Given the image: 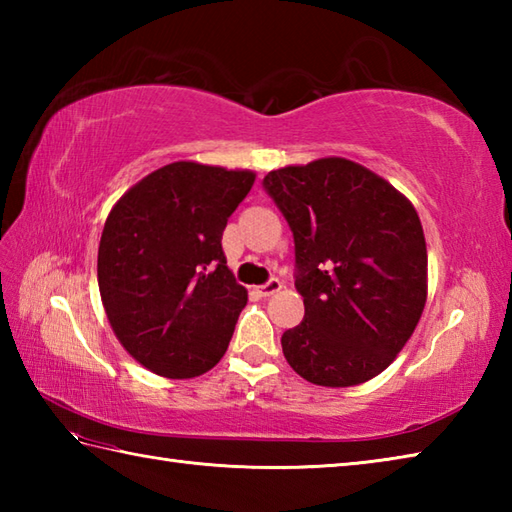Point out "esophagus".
I'll return each mask as SVG.
<instances>
[{"mask_svg":"<svg viewBox=\"0 0 512 512\" xmlns=\"http://www.w3.org/2000/svg\"><path fill=\"white\" fill-rule=\"evenodd\" d=\"M281 288H284V286H281V281H279V279H270L268 284L259 286V288H257V292H259V295H262V297H273L275 292H279Z\"/></svg>","mask_w":512,"mask_h":512,"instance_id":"34e87169","label":"esophagus"}]
</instances>
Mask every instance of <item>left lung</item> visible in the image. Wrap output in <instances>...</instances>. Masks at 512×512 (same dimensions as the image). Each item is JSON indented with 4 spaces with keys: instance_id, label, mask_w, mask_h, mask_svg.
Here are the masks:
<instances>
[{
    "instance_id": "1",
    "label": "left lung",
    "mask_w": 512,
    "mask_h": 512,
    "mask_svg": "<svg viewBox=\"0 0 512 512\" xmlns=\"http://www.w3.org/2000/svg\"><path fill=\"white\" fill-rule=\"evenodd\" d=\"M295 235L306 317L281 336L288 365L312 385L354 387L394 363L427 303L418 211L378 173L328 156L264 178Z\"/></svg>"
}]
</instances>
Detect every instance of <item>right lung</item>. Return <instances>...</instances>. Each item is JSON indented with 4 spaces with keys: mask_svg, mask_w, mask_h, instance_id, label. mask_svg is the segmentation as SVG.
<instances>
[{
    "mask_svg": "<svg viewBox=\"0 0 512 512\" xmlns=\"http://www.w3.org/2000/svg\"><path fill=\"white\" fill-rule=\"evenodd\" d=\"M257 173L178 160L151 171L107 215L99 290L116 339L149 372L195 378L220 363L248 290L222 233Z\"/></svg>",
    "mask_w": 512,
    "mask_h": 512,
    "instance_id": "add662e5",
    "label": "right lung"
}]
</instances>
